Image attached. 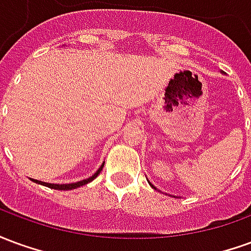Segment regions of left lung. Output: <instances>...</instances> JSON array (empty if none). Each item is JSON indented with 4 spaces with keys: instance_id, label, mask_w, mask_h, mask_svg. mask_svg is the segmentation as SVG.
<instances>
[{
    "instance_id": "1",
    "label": "left lung",
    "mask_w": 251,
    "mask_h": 251,
    "mask_svg": "<svg viewBox=\"0 0 251 251\" xmlns=\"http://www.w3.org/2000/svg\"><path fill=\"white\" fill-rule=\"evenodd\" d=\"M149 184L152 185V188H154V189H157V188H156V187H154V185H153V184H152V183H149Z\"/></svg>"
}]
</instances>
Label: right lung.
I'll list each match as a JSON object with an SVG mask.
<instances>
[{
	"label": "right lung",
	"mask_w": 251,
	"mask_h": 251,
	"mask_svg": "<svg viewBox=\"0 0 251 251\" xmlns=\"http://www.w3.org/2000/svg\"><path fill=\"white\" fill-rule=\"evenodd\" d=\"M104 163L100 165L98 168V171L95 172V174L91 176V177H88V179H84V180H80V181H76V183H71V184H51V183H44V181H40V180H35V179H30L32 181H35V183H37V184H41V185H46V187H48V188H53V189H60V191H67V189H75L77 188V187H82V185L87 184V183H90V181H93L97 176H98L99 174H100V171H102V168H103Z\"/></svg>",
	"instance_id": "right-lung-1"
}]
</instances>
